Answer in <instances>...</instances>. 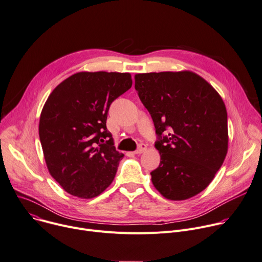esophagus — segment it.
<instances>
[{
    "instance_id": "1",
    "label": "esophagus",
    "mask_w": 262,
    "mask_h": 262,
    "mask_svg": "<svg viewBox=\"0 0 262 262\" xmlns=\"http://www.w3.org/2000/svg\"><path fill=\"white\" fill-rule=\"evenodd\" d=\"M146 149H147V145L144 144V143H142V144L139 145V147H138L134 152H135L136 155H140V154H142V152H144Z\"/></svg>"
}]
</instances>
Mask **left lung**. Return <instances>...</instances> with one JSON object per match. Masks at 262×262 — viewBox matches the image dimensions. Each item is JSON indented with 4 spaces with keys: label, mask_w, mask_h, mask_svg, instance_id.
Returning a JSON list of instances; mask_svg holds the SVG:
<instances>
[{
    "label": "left lung",
    "mask_w": 262,
    "mask_h": 262,
    "mask_svg": "<svg viewBox=\"0 0 262 262\" xmlns=\"http://www.w3.org/2000/svg\"><path fill=\"white\" fill-rule=\"evenodd\" d=\"M135 89L158 137L161 161L150 172L154 186L171 201L202 192L228 151V116L220 94L190 71L137 74Z\"/></svg>",
    "instance_id": "1"
}]
</instances>
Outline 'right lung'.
I'll return each instance as SVG.
<instances>
[{
	"mask_svg": "<svg viewBox=\"0 0 262 262\" xmlns=\"http://www.w3.org/2000/svg\"><path fill=\"white\" fill-rule=\"evenodd\" d=\"M129 73L79 72L47 99L38 134L47 167L70 194L98 196L112 184L124 157L106 128L112 102L132 88Z\"/></svg>",
	"mask_w": 262,
	"mask_h": 262,
	"instance_id": "1",
	"label": "right lung"
}]
</instances>
